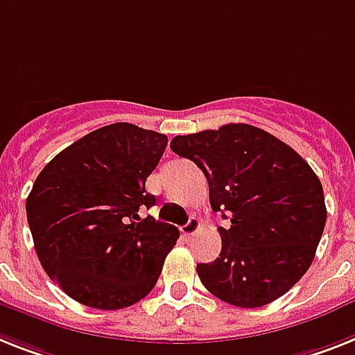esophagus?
Here are the masks:
<instances>
[{
	"label": "esophagus",
	"mask_w": 355,
	"mask_h": 355,
	"mask_svg": "<svg viewBox=\"0 0 355 355\" xmlns=\"http://www.w3.org/2000/svg\"><path fill=\"white\" fill-rule=\"evenodd\" d=\"M199 227H201V221H199L198 218H194V216H192V218L187 221V225H183V227H181V234H183V236H187V237L194 236V234L199 230Z\"/></svg>",
	"instance_id": "obj_1"
}]
</instances>
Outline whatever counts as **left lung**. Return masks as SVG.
Masks as SVG:
<instances>
[{"label":"left lung","instance_id":"8db88e82","mask_svg":"<svg viewBox=\"0 0 355 355\" xmlns=\"http://www.w3.org/2000/svg\"><path fill=\"white\" fill-rule=\"evenodd\" d=\"M171 148L203 171L214 212L230 216V227L219 228V257L198 265L205 288L241 309L286 294L314 261L327 223L323 187L309 163L245 123L175 136Z\"/></svg>","mask_w":355,"mask_h":355}]
</instances>
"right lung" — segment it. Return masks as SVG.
<instances>
[{
  "mask_svg": "<svg viewBox=\"0 0 355 355\" xmlns=\"http://www.w3.org/2000/svg\"><path fill=\"white\" fill-rule=\"evenodd\" d=\"M166 141L159 132L114 123L67 146L34 181L26 219L36 254L78 303L127 309L156 286L180 230L137 212L156 203L145 181Z\"/></svg>",
  "mask_w": 355,
  "mask_h": 355,
  "instance_id": "add662e5",
  "label": "right lung"
}]
</instances>
